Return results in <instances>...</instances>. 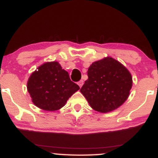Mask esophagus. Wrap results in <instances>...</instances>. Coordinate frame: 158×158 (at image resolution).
<instances>
[{
  "label": "esophagus",
  "instance_id": "obj_1",
  "mask_svg": "<svg viewBox=\"0 0 158 158\" xmlns=\"http://www.w3.org/2000/svg\"><path fill=\"white\" fill-rule=\"evenodd\" d=\"M83 84H84V81H83V80H80L79 81V82H78V85H79V86L80 87V88L81 86H82Z\"/></svg>",
  "mask_w": 158,
  "mask_h": 158
}]
</instances>
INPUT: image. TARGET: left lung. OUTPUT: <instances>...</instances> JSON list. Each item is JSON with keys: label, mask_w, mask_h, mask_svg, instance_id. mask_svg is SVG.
Instances as JSON below:
<instances>
[{"label": "left lung", "mask_w": 158, "mask_h": 158, "mask_svg": "<svg viewBox=\"0 0 158 158\" xmlns=\"http://www.w3.org/2000/svg\"><path fill=\"white\" fill-rule=\"evenodd\" d=\"M88 79L80 91L91 108L107 113L125 102L132 86L128 70L110 57L94 62L88 70Z\"/></svg>", "instance_id": "8db88e82"}]
</instances>
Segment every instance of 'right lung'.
I'll return each instance as SVG.
<instances>
[{
  "mask_svg": "<svg viewBox=\"0 0 158 158\" xmlns=\"http://www.w3.org/2000/svg\"><path fill=\"white\" fill-rule=\"evenodd\" d=\"M79 89V85L70 80L68 72L57 61L40 66L27 82L32 102L45 110L60 109Z\"/></svg>",
  "mask_w": 158,
  "mask_h": 158,
  "instance_id": "1",
  "label": "right lung"
}]
</instances>
